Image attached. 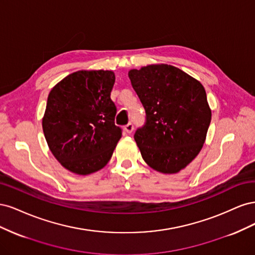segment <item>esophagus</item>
I'll use <instances>...</instances> for the list:
<instances>
[{
  "mask_svg": "<svg viewBox=\"0 0 255 255\" xmlns=\"http://www.w3.org/2000/svg\"><path fill=\"white\" fill-rule=\"evenodd\" d=\"M123 129H125V132L127 133V134H130L133 132V129H134V126L132 125V123H128V125L123 128Z\"/></svg>",
  "mask_w": 255,
  "mask_h": 255,
  "instance_id": "34e87169",
  "label": "esophagus"
}]
</instances>
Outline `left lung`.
Listing matches in <instances>:
<instances>
[{
    "mask_svg": "<svg viewBox=\"0 0 255 255\" xmlns=\"http://www.w3.org/2000/svg\"><path fill=\"white\" fill-rule=\"evenodd\" d=\"M128 78L146 115L134 136L143 160L160 173L180 172L202 150L211 123L203 85L167 64L132 69Z\"/></svg>",
    "mask_w": 255,
    "mask_h": 255,
    "instance_id": "left-lung-1",
    "label": "left lung"
}]
</instances>
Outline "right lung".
I'll return each instance as SVG.
<instances>
[{
	"mask_svg": "<svg viewBox=\"0 0 255 255\" xmlns=\"http://www.w3.org/2000/svg\"><path fill=\"white\" fill-rule=\"evenodd\" d=\"M112 70H80L54 86L42 117L49 149L59 164L79 175L101 170L121 138L111 100Z\"/></svg>",
	"mask_w": 255,
	"mask_h": 255,
	"instance_id": "obj_1",
	"label": "right lung"
}]
</instances>
